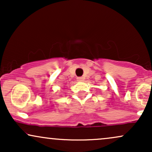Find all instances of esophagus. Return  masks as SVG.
<instances>
[{
    "mask_svg": "<svg viewBox=\"0 0 152 152\" xmlns=\"http://www.w3.org/2000/svg\"><path fill=\"white\" fill-rule=\"evenodd\" d=\"M83 80H84V78H83V77H78L77 78V81L81 82V81H83Z\"/></svg>",
    "mask_w": 152,
    "mask_h": 152,
    "instance_id": "obj_1",
    "label": "esophagus"
}]
</instances>
